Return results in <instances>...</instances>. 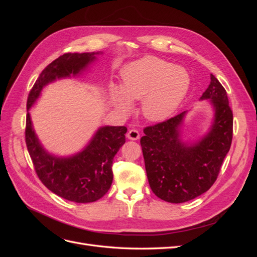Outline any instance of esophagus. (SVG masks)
<instances>
[{"mask_svg":"<svg viewBox=\"0 0 257 257\" xmlns=\"http://www.w3.org/2000/svg\"><path fill=\"white\" fill-rule=\"evenodd\" d=\"M126 137L128 139H131V141H137V139H139V133L137 130H130L127 132L126 134Z\"/></svg>","mask_w":257,"mask_h":257,"instance_id":"34e87169","label":"esophagus"}]
</instances>
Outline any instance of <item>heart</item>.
<instances>
[{"mask_svg": "<svg viewBox=\"0 0 257 257\" xmlns=\"http://www.w3.org/2000/svg\"><path fill=\"white\" fill-rule=\"evenodd\" d=\"M191 84L185 68L148 56L131 62L122 71L121 85L111 88L114 106L123 113L133 109L134 100L142 101V113L150 122L169 119L180 107Z\"/></svg>", "mask_w": 257, "mask_h": 257, "instance_id": "heart-1", "label": "heart"}]
</instances>
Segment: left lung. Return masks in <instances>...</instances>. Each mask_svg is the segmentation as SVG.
I'll return each mask as SVG.
<instances>
[{"instance_id": "1", "label": "left lung", "mask_w": 257, "mask_h": 257, "mask_svg": "<svg viewBox=\"0 0 257 257\" xmlns=\"http://www.w3.org/2000/svg\"><path fill=\"white\" fill-rule=\"evenodd\" d=\"M200 100H208L213 116L207 133L196 142L182 141L183 111L144 130L141 139L148 181L159 198L180 204L207 192L216 180L232 139V112L226 91L215 77Z\"/></svg>"}]
</instances>
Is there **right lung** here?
Listing matches in <instances>:
<instances>
[{
	"label": "right lung",
	"mask_w": 257,
	"mask_h": 257,
	"mask_svg": "<svg viewBox=\"0 0 257 257\" xmlns=\"http://www.w3.org/2000/svg\"><path fill=\"white\" fill-rule=\"evenodd\" d=\"M103 52L65 53L46 67L28 97L26 143L35 172L46 188L75 203H93L102 198L112 183V161L125 143V126H100L83 149L58 157L45 149L38 139L29 110L43 89L59 79L81 75Z\"/></svg>",
	"instance_id": "add662e5"
}]
</instances>
